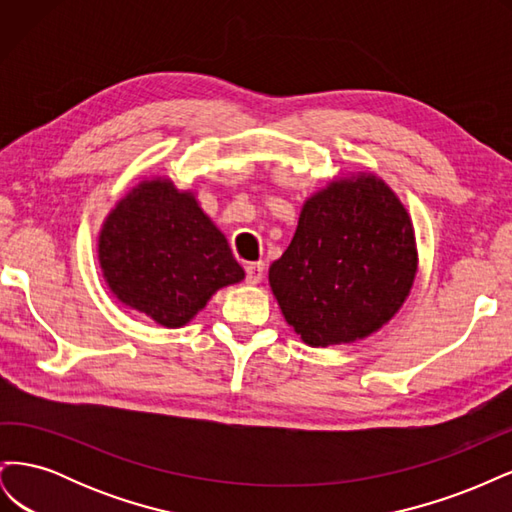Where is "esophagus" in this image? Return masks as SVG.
<instances>
[{
  "instance_id": "34e87169",
  "label": "esophagus",
  "mask_w": 512,
  "mask_h": 512,
  "mask_svg": "<svg viewBox=\"0 0 512 512\" xmlns=\"http://www.w3.org/2000/svg\"><path fill=\"white\" fill-rule=\"evenodd\" d=\"M262 275H265V262H250V265L245 267L247 284H258L262 280Z\"/></svg>"
}]
</instances>
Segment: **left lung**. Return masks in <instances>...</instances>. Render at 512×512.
Segmentation results:
<instances>
[{
  "instance_id": "8db88e82",
  "label": "left lung",
  "mask_w": 512,
  "mask_h": 512,
  "mask_svg": "<svg viewBox=\"0 0 512 512\" xmlns=\"http://www.w3.org/2000/svg\"><path fill=\"white\" fill-rule=\"evenodd\" d=\"M416 271L408 209L384 179L359 170L305 198L269 286L294 333L327 348L380 331L410 297Z\"/></svg>"
}]
</instances>
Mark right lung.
I'll return each mask as SVG.
<instances>
[{
  "label": "right lung",
  "instance_id": "1",
  "mask_svg": "<svg viewBox=\"0 0 512 512\" xmlns=\"http://www.w3.org/2000/svg\"><path fill=\"white\" fill-rule=\"evenodd\" d=\"M98 260L113 297L160 327H185L215 292L245 273L192 190L145 177L108 211Z\"/></svg>",
  "mask_w": 512,
  "mask_h": 512
}]
</instances>
